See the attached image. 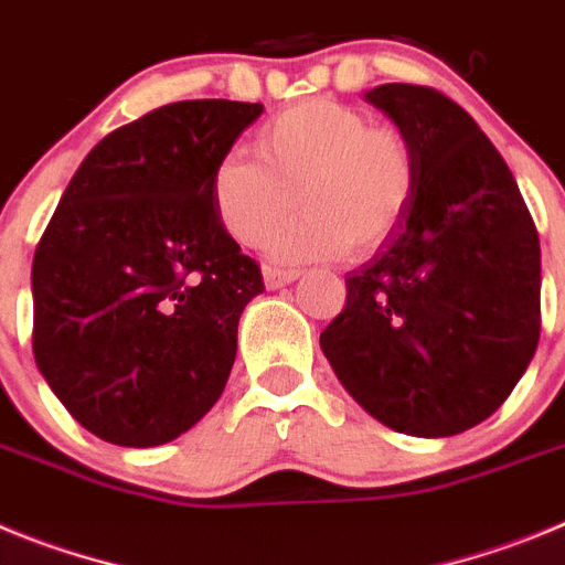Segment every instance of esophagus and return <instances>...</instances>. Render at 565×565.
Returning <instances> with one entry per match:
<instances>
[{"instance_id": "34e87169", "label": "esophagus", "mask_w": 565, "mask_h": 565, "mask_svg": "<svg viewBox=\"0 0 565 565\" xmlns=\"http://www.w3.org/2000/svg\"><path fill=\"white\" fill-rule=\"evenodd\" d=\"M264 284L270 289L284 287V284H292L295 278L301 276L298 270H284V267H276V264H264Z\"/></svg>"}]
</instances>
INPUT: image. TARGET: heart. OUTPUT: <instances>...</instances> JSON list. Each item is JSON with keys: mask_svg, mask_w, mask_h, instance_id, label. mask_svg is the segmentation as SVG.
I'll return each instance as SVG.
<instances>
[{"mask_svg": "<svg viewBox=\"0 0 565 565\" xmlns=\"http://www.w3.org/2000/svg\"><path fill=\"white\" fill-rule=\"evenodd\" d=\"M256 151L262 163L238 151L216 162L213 211L236 245L256 250L301 205L307 213L273 247L289 262L369 256L399 231L419 188L411 137L334 98L278 111L256 131Z\"/></svg>", "mask_w": 565, "mask_h": 565, "instance_id": "b5f03b06", "label": "heart"}]
</instances>
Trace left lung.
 Wrapping results in <instances>:
<instances>
[{
    "label": "left lung",
    "instance_id": "left-lung-1",
    "mask_svg": "<svg viewBox=\"0 0 565 565\" xmlns=\"http://www.w3.org/2000/svg\"><path fill=\"white\" fill-rule=\"evenodd\" d=\"M414 143L419 188L399 231L345 276L320 349L388 428L454 436L504 405L541 338V245L504 157L434 86L365 93Z\"/></svg>",
    "mask_w": 565,
    "mask_h": 565
}]
</instances>
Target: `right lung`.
I'll return each instance as SVG.
<instances>
[{
  "label": "right lung",
  "instance_id": "add662e5",
  "mask_svg": "<svg viewBox=\"0 0 565 565\" xmlns=\"http://www.w3.org/2000/svg\"><path fill=\"white\" fill-rule=\"evenodd\" d=\"M264 111L180 100L106 135L33 256V354L98 439L154 447L213 408L262 267L225 233L211 174Z\"/></svg>",
  "mask_w": 565,
  "mask_h": 565
}]
</instances>
